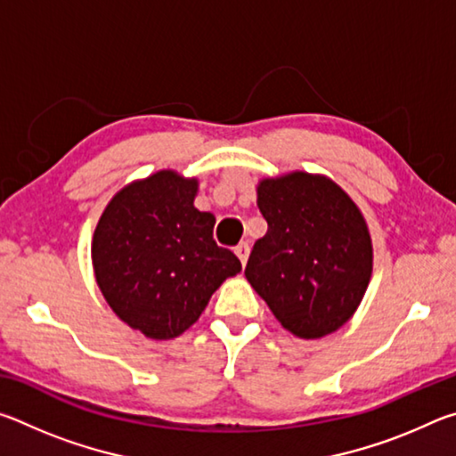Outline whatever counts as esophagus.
Listing matches in <instances>:
<instances>
[{
  "label": "esophagus",
  "instance_id": "1",
  "mask_svg": "<svg viewBox=\"0 0 456 456\" xmlns=\"http://www.w3.org/2000/svg\"><path fill=\"white\" fill-rule=\"evenodd\" d=\"M249 251H251V247H249V243H247V241L239 243V245L235 247V253H237V257L241 259V264H243V265L247 264V259H249Z\"/></svg>",
  "mask_w": 456,
  "mask_h": 456
}]
</instances>
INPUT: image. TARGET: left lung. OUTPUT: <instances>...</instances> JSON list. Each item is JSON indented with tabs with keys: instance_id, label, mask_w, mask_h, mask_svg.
I'll return each instance as SVG.
<instances>
[{
	"instance_id": "left-lung-1",
	"label": "left lung",
	"mask_w": 456,
	"mask_h": 456,
	"mask_svg": "<svg viewBox=\"0 0 456 456\" xmlns=\"http://www.w3.org/2000/svg\"><path fill=\"white\" fill-rule=\"evenodd\" d=\"M267 233L245 277L289 334L318 339L344 326L364 297L374 249L358 205L326 175L291 171L257 183Z\"/></svg>"
}]
</instances>
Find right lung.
I'll use <instances>...</instances> for the list:
<instances>
[{"label":"right lung","mask_w":456,"mask_h":456,"mask_svg":"<svg viewBox=\"0 0 456 456\" xmlns=\"http://www.w3.org/2000/svg\"><path fill=\"white\" fill-rule=\"evenodd\" d=\"M197 176L173 168L122 187L92 235V267L106 304L151 339L187 331L219 285L241 272L213 239L215 215L199 211Z\"/></svg>","instance_id":"obj_1"}]
</instances>
